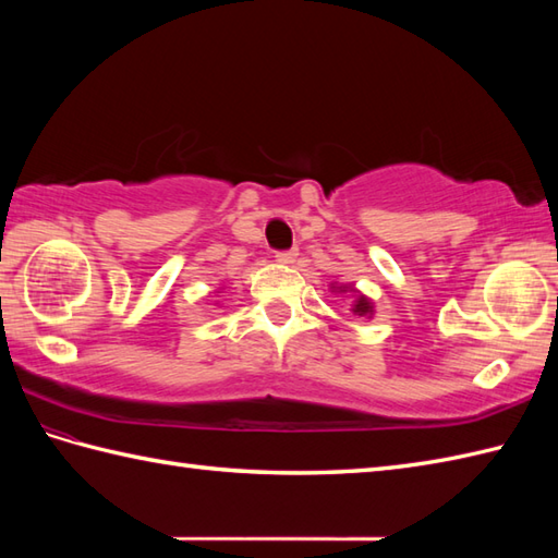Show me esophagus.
<instances>
[{
	"label": "esophagus",
	"mask_w": 558,
	"mask_h": 558,
	"mask_svg": "<svg viewBox=\"0 0 558 558\" xmlns=\"http://www.w3.org/2000/svg\"><path fill=\"white\" fill-rule=\"evenodd\" d=\"M294 258H298V248H286V252L276 254L278 264H294Z\"/></svg>",
	"instance_id": "34e87169"
}]
</instances>
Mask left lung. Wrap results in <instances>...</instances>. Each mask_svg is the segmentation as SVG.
I'll return each instance as SVG.
<instances>
[{"mask_svg":"<svg viewBox=\"0 0 558 558\" xmlns=\"http://www.w3.org/2000/svg\"><path fill=\"white\" fill-rule=\"evenodd\" d=\"M340 292H342V288H340ZM374 312V306H372V302L364 298V294H357V298H354V304H352V314H357V316H369Z\"/></svg>","mask_w":558,"mask_h":558,"instance_id":"8db88e82","label":"left lung"}]
</instances>
